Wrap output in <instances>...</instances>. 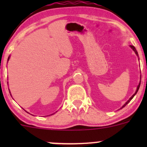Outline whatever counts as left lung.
<instances>
[{
    "instance_id": "left-lung-1",
    "label": "left lung",
    "mask_w": 147,
    "mask_h": 147,
    "mask_svg": "<svg viewBox=\"0 0 147 147\" xmlns=\"http://www.w3.org/2000/svg\"><path fill=\"white\" fill-rule=\"evenodd\" d=\"M130 47H131V48H132V50H134V52H135V53H136V54H137V55H138V53H137V50H136V48H135V47H134V46H133V45H130ZM140 84H141V81H140V82H139V85H138V87H137V91H136V92H135V93H134V94H133V95H132V96H131V97H130V98H129V100H128V101H127V102H126V103H125V104H124V105H123V107H121V108L124 107H125V106H126V105H127V104H128V103H129V102L130 101H131V100H132V98H133V97H134V95H135V94H137V92H138V90H139V87H140Z\"/></svg>"
}]
</instances>
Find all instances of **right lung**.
Instances as JSON below:
<instances>
[{
  "label": "right lung",
  "mask_w": 147,
  "mask_h": 147,
  "mask_svg": "<svg viewBox=\"0 0 147 147\" xmlns=\"http://www.w3.org/2000/svg\"><path fill=\"white\" fill-rule=\"evenodd\" d=\"M8 60H9V57H8Z\"/></svg>",
  "instance_id": "obj_1"
}]
</instances>
